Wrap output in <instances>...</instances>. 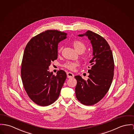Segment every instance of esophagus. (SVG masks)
<instances>
[{"mask_svg": "<svg viewBox=\"0 0 134 134\" xmlns=\"http://www.w3.org/2000/svg\"><path fill=\"white\" fill-rule=\"evenodd\" d=\"M67 77L69 79H71L74 77V74L72 73V72H67Z\"/></svg>", "mask_w": 134, "mask_h": 134, "instance_id": "1", "label": "esophagus"}]
</instances>
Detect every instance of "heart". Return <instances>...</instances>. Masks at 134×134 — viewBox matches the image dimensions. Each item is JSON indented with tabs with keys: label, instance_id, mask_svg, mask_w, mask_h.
<instances>
[{
	"label": "heart",
	"instance_id": "obj_1",
	"mask_svg": "<svg viewBox=\"0 0 134 134\" xmlns=\"http://www.w3.org/2000/svg\"><path fill=\"white\" fill-rule=\"evenodd\" d=\"M72 44L75 49L80 53L84 52L87 48L86 44L83 42L81 41L80 40H75L73 42ZM61 50H62V48L61 47L59 49V52H61ZM77 66H79V63L77 62H70V61L67 62L64 65V66L65 67L71 70H74Z\"/></svg>",
	"mask_w": 134,
	"mask_h": 134
}]
</instances>
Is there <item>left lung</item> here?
<instances>
[{
    "instance_id": "obj_1",
    "label": "left lung",
    "mask_w": 134,
    "mask_h": 134,
    "mask_svg": "<svg viewBox=\"0 0 134 134\" xmlns=\"http://www.w3.org/2000/svg\"><path fill=\"white\" fill-rule=\"evenodd\" d=\"M85 36L92 46L93 57L89 62L92 67L88 70L87 81L81 76H75L77 81L75 90L79 102L91 105L100 101L109 91L113 79L114 63L111 48L103 37L90 31L78 35Z\"/></svg>"
}]
</instances>
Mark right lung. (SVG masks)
<instances>
[{"label": "right lung", "instance_id": "add662e5", "mask_svg": "<svg viewBox=\"0 0 134 134\" xmlns=\"http://www.w3.org/2000/svg\"><path fill=\"white\" fill-rule=\"evenodd\" d=\"M67 34L48 30L31 38L27 44L21 64V78L28 96L36 104L47 106L58 98L67 75L58 71L56 75L49 66L58 58V44Z\"/></svg>", "mask_w": 134, "mask_h": 134}]
</instances>
